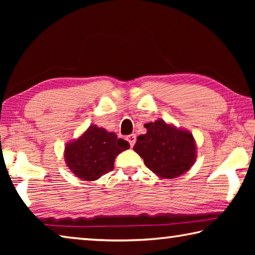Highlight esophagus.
<instances>
[{
	"label": "esophagus",
	"mask_w": 255,
	"mask_h": 255,
	"mask_svg": "<svg viewBox=\"0 0 255 255\" xmlns=\"http://www.w3.org/2000/svg\"><path fill=\"white\" fill-rule=\"evenodd\" d=\"M126 139L128 140V143H129V145H130V147H132L133 144H135V141H136V135H135V133H131V135H128V136L126 137Z\"/></svg>",
	"instance_id": "esophagus-1"
}]
</instances>
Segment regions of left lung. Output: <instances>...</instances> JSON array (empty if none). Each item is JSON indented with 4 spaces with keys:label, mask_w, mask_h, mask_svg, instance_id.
Returning <instances> with one entry per match:
<instances>
[{
    "label": "left lung",
    "mask_w": 255,
    "mask_h": 255,
    "mask_svg": "<svg viewBox=\"0 0 255 255\" xmlns=\"http://www.w3.org/2000/svg\"><path fill=\"white\" fill-rule=\"evenodd\" d=\"M145 135L137 137L133 150L159 178L173 179L190 170L197 157L192 133L162 119L144 125Z\"/></svg>",
    "instance_id": "1"
}]
</instances>
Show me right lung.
<instances>
[{"label":"right lung","mask_w":255,"mask_h":255,"mask_svg":"<svg viewBox=\"0 0 255 255\" xmlns=\"http://www.w3.org/2000/svg\"><path fill=\"white\" fill-rule=\"evenodd\" d=\"M128 148V141L92 125L65 146L64 157L67 167L77 178L94 181L114 170L117 155Z\"/></svg>","instance_id":"add662e5"}]
</instances>
